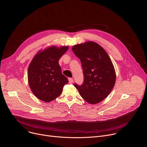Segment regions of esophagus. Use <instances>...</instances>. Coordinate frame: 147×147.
<instances>
[{"mask_svg": "<svg viewBox=\"0 0 147 147\" xmlns=\"http://www.w3.org/2000/svg\"><path fill=\"white\" fill-rule=\"evenodd\" d=\"M68 81H69V83L71 84V83H73L74 80L72 79V78H68Z\"/></svg>", "mask_w": 147, "mask_h": 147, "instance_id": "34e87169", "label": "esophagus"}]
</instances>
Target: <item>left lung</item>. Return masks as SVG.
I'll use <instances>...</instances> for the list:
<instances>
[{
	"instance_id": "1",
	"label": "left lung",
	"mask_w": 147,
	"mask_h": 147,
	"mask_svg": "<svg viewBox=\"0 0 147 147\" xmlns=\"http://www.w3.org/2000/svg\"><path fill=\"white\" fill-rule=\"evenodd\" d=\"M74 54L82 62L84 83L74 84L82 97L90 104L103 101L110 94L116 81V73L111 59L97 43L88 41L74 45Z\"/></svg>"
}]
</instances>
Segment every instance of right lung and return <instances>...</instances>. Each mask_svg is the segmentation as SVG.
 Returning a JSON list of instances; mask_svg holds the SVG:
<instances>
[{"instance_id": "right-lung-1", "label": "right lung", "mask_w": 147, "mask_h": 147, "mask_svg": "<svg viewBox=\"0 0 147 147\" xmlns=\"http://www.w3.org/2000/svg\"><path fill=\"white\" fill-rule=\"evenodd\" d=\"M69 49L68 46H51L40 50L28 69L29 87L34 96L46 102L58 97L68 80L64 76L59 60Z\"/></svg>"}]
</instances>
